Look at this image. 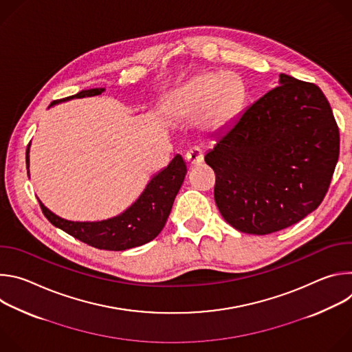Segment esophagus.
I'll return each instance as SVG.
<instances>
[{"label": "esophagus", "mask_w": 352, "mask_h": 352, "mask_svg": "<svg viewBox=\"0 0 352 352\" xmlns=\"http://www.w3.org/2000/svg\"><path fill=\"white\" fill-rule=\"evenodd\" d=\"M185 157H186V160H188V163H189L190 166H199V164H202V162H204V152H202V148H199V147H190V148L188 150V152H186Z\"/></svg>", "instance_id": "34e87169"}]
</instances>
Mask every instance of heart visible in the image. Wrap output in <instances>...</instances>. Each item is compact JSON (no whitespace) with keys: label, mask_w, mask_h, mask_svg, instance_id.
I'll list each match as a JSON object with an SVG mask.
<instances>
[{"label":"heart","mask_w":352,"mask_h":352,"mask_svg":"<svg viewBox=\"0 0 352 352\" xmlns=\"http://www.w3.org/2000/svg\"><path fill=\"white\" fill-rule=\"evenodd\" d=\"M245 87L232 72H209L192 78L168 96V111L181 118L197 116V126L208 133H219L239 116Z\"/></svg>","instance_id":"b5f03b06"}]
</instances>
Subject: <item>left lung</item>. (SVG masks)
<instances>
[{"label":"left lung","mask_w":352,"mask_h":352,"mask_svg":"<svg viewBox=\"0 0 352 352\" xmlns=\"http://www.w3.org/2000/svg\"><path fill=\"white\" fill-rule=\"evenodd\" d=\"M338 153V126L323 91L280 74L278 86L217 136L205 162L216 174L224 220L241 232L266 235L318 209Z\"/></svg>","instance_id":"obj_1"}]
</instances>
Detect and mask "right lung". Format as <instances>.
<instances>
[{"instance_id":"1","label":"right lung","mask_w":352,"mask_h":352,"mask_svg":"<svg viewBox=\"0 0 352 352\" xmlns=\"http://www.w3.org/2000/svg\"><path fill=\"white\" fill-rule=\"evenodd\" d=\"M104 90V87L82 90L74 96L53 102L50 107L63 102H68V100L72 98L98 96ZM29 150L30 143L26 150L28 175ZM185 174L186 164L181 155H177L166 168L153 175V178L147 182L140 196L126 210L116 217L102 221L65 220L54 214L52 210H48L40 200L38 202L47 220L74 238L97 249L125 250L147 243L160 234L170 216L174 199L184 182Z\"/></svg>"}]
</instances>
